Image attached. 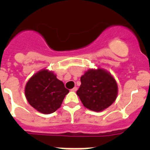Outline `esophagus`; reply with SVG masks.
<instances>
[{"label": "esophagus", "instance_id": "1", "mask_svg": "<svg viewBox=\"0 0 150 150\" xmlns=\"http://www.w3.org/2000/svg\"><path fill=\"white\" fill-rule=\"evenodd\" d=\"M76 90H77V87L75 86V87H74V88H73L71 91H76Z\"/></svg>", "mask_w": 150, "mask_h": 150}]
</instances>
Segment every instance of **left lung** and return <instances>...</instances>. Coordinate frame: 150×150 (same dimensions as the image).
I'll list each match as a JSON object with an SVG mask.
<instances>
[{
	"label": "left lung",
	"instance_id": "1",
	"mask_svg": "<svg viewBox=\"0 0 150 150\" xmlns=\"http://www.w3.org/2000/svg\"><path fill=\"white\" fill-rule=\"evenodd\" d=\"M76 91L82 103L90 110L100 112L116 100L118 86L116 79L104 69H89L80 78Z\"/></svg>",
	"mask_w": 150,
	"mask_h": 150
}]
</instances>
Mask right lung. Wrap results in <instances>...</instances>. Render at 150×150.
<instances>
[{
  "label": "right lung",
  "mask_w": 150,
  "mask_h": 150,
  "mask_svg": "<svg viewBox=\"0 0 150 150\" xmlns=\"http://www.w3.org/2000/svg\"><path fill=\"white\" fill-rule=\"evenodd\" d=\"M69 90L53 72L43 69L26 83L25 94L31 107L40 112L50 114L59 109Z\"/></svg>",
  "instance_id": "add662e5"
}]
</instances>
